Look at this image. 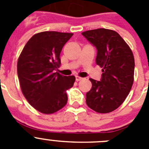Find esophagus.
I'll return each instance as SVG.
<instances>
[{"label": "esophagus", "instance_id": "34e87169", "mask_svg": "<svg viewBox=\"0 0 149 149\" xmlns=\"http://www.w3.org/2000/svg\"><path fill=\"white\" fill-rule=\"evenodd\" d=\"M75 78H76V81H82V80H83V79H84V78H83V77H79V76H76V77H75Z\"/></svg>", "mask_w": 149, "mask_h": 149}]
</instances>
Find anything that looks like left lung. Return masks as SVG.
<instances>
[{"label": "left lung", "mask_w": 149, "mask_h": 149, "mask_svg": "<svg viewBox=\"0 0 149 149\" xmlns=\"http://www.w3.org/2000/svg\"><path fill=\"white\" fill-rule=\"evenodd\" d=\"M82 35L98 50L95 62L103 72L101 81L89 79L92 88L86 95V104L99 113H110L123 103L132 87L134 54L114 30L98 28L84 31Z\"/></svg>", "instance_id": "obj_1"}]
</instances>
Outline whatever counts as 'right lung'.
<instances>
[{"instance_id":"right-lung-1","label":"right lung","mask_w":149,"mask_h":149,"mask_svg":"<svg viewBox=\"0 0 149 149\" xmlns=\"http://www.w3.org/2000/svg\"><path fill=\"white\" fill-rule=\"evenodd\" d=\"M73 36L70 33L44 31L30 38L17 63V72L24 96L29 104L44 114L56 113L68 101L66 90L75 77L54 72L61 64L63 47Z\"/></svg>"}]
</instances>
